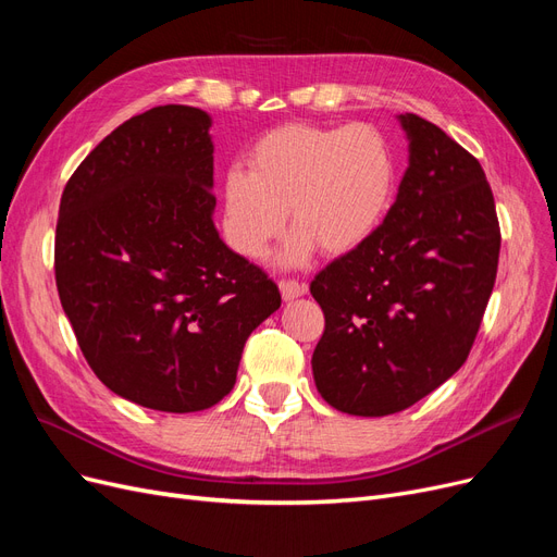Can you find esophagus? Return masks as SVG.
<instances>
[{
  "label": "esophagus",
  "instance_id": "34e87169",
  "mask_svg": "<svg viewBox=\"0 0 557 557\" xmlns=\"http://www.w3.org/2000/svg\"><path fill=\"white\" fill-rule=\"evenodd\" d=\"M281 295H283L285 301L297 299V297L306 295V283H299V281H295V278L281 281Z\"/></svg>",
  "mask_w": 557,
  "mask_h": 557
}]
</instances>
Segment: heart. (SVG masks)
I'll use <instances>...</instances> for the list:
<instances>
[{
	"mask_svg": "<svg viewBox=\"0 0 557 557\" xmlns=\"http://www.w3.org/2000/svg\"><path fill=\"white\" fill-rule=\"evenodd\" d=\"M398 163L385 133L371 124H283L248 151V170L223 180V225L235 251L260 260L283 233L295 235L283 260L301 264L322 246L350 253L367 244L392 212Z\"/></svg>",
	"mask_w": 557,
	"mask_h": 557,
	"instance_id": "1",
	"label": "heart"
}]
</instances>
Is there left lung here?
I'll use <instances>...</instances> for the list:
<instances>
[{
    "label": "left lung",
    "mask_w": 557,
    "mask_h": 557,
    "mask_svg": "<svg viewBox=\"0 0 557 557\" xmlns=\"http://www.w3.org/2000/svg\"><path fill=\"white\" fill-rule=\"evenodd\" d=\"M398 120L410 165L389 216L311 281L324 313L311 359L318 392L359 417L406 410L463 367L500 258L482 163L419 114Z\"/></svg>",
    "instance_id": "obj_1"
}]
</instances>
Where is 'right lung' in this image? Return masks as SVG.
Segmentation results:
<instances>
[{
  "label": "right lung",
  "instance_id": "obj_1",
  "mask_svg": "<svg viewBox=\"0 0 557 557\" xmlns=\"http://www.w3.org/2000/svg\"><path fill=\"white\" fill-rule=\"evenodd\" d=\"M212 120L159 106L96 145L64 186L54 281L108 389L161 412L212 408L278 285L221 242Z\"/></svg>",
  "mask_w": 557,
  "mask_h": 557
}]
</instances>
